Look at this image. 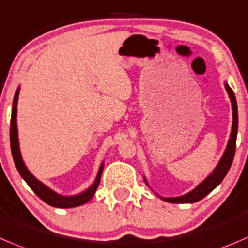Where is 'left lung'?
<instances>
[{
	"mask_svg": "<svg viewBox=\"0 0 248 248\" xmlns=\"http://www.w3.org/2000/svg\"><path fill=\"white\" fill-rule=\"evenodd\" d=\"M225 90H227L228 95L230 98V103H232V133H230V138L228 140L227 148H225L224 153H223L222 157H220L219 162L217 163V166L215 167V170H212V173L207 175L205 178V180L200 183V184L194 188L193 190L186 193L185 195L177 196V198H161L166 202L170 203H194L196 201H200L201 199L205 198L206 195L211 193L213 189H216L218 185L222 183V180L224 179V177L227 175L228 170H229L230 166H232V160H234L235 155V149H236V136H237V126H239V119H237V103L236 98H235L234 92H232V88L229 87L227 82H224ZM144 182L146 185H149V183L146 182V178L144 177ZM151 189V188H150Z\"/></svg>",
	"mask_w": 248,
	"mask_h": 248,
	"instance_id": "8db88e82",
	"label": "left lung"
}]
</instances>
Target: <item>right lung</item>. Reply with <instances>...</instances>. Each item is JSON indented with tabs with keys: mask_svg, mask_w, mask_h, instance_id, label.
Returning a JSON list of instances; mask_svg holds the SVG:
<instances>
[{
	"mask_svg": "<svg viewBox=\"0 0 248 248\" xmlns=\"http://www.w3.org/2000/svg\"><path fill=\"white\" fill-rule=\"evenodd\" d=\"M19 91L20 87H18L16 94H14L13 99V108H12V117H11V132H9V136H11V150L12 155H13L14 163H16V167L18 170L19 174L21 175L24 180L28 183V185L32 189L33 193L38 196L40 199H42L46 203H48L49 206L53 207H59V208H71V207H78V206L83 205V203L88 202L91 199L93 198V195L97 191L98 185L100 183V178H102L103 170H104V161L100 165L99 170L97 173V177H95L94 182L91 184V186H88L85 191L80 194H76V195L71 196H65L60 195V194L55 193L54 190H52L50 188H48L47 185L43 184L42 182L37 179L30 170H28L26 165L24 163L23 156L20 153V146H19V138H18V126H16V107H18V98H19Z\"/></svg>",
	"mask_w": 248,
	"mask_h": 248,
	"instance_id": "right-lung-1",
	"label": "right lung"
}]
</instances>
